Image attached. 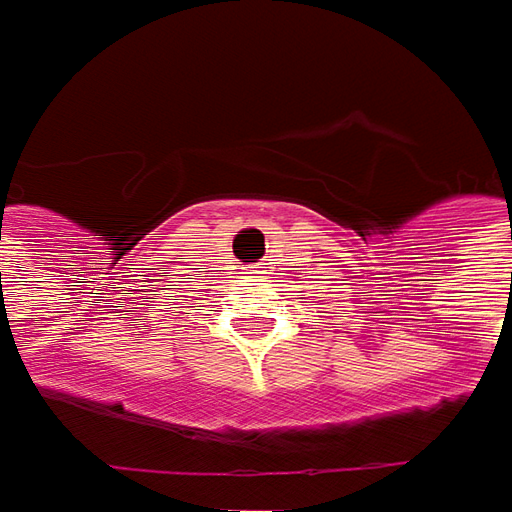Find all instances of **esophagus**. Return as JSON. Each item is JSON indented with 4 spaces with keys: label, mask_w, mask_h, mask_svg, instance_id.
<instances>
[{
    "label": "esophagus",
    "mask_w": 512,
    "mask_h": 512,
    "mask_svg": "<svg viewBox=\"0 0 512 512\" xmlns=\"http://www.w3.org/2000/svg\"><path fill=\"white\" fill-rule=\"evenodd\" d=\"M263 272H266V266H246V278H255V281H260L263 278Z\"/></svg>",
    "instance_id": "obj_1"
}]
</instances>
